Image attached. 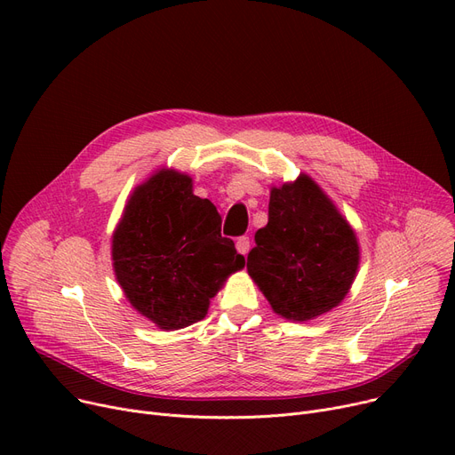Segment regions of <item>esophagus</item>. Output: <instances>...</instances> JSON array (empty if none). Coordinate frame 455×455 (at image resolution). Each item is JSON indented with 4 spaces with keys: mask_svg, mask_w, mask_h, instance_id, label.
<instances>
[{
    "mask_svg": "<svg viewBox=\"0 0 455 455\" xmlns=\"http://www.w3.org/2000/svg\"><path fill=\"white\" fill-rule=\"evenodd\" d=\"M235 249H237V252L240 254H247L249 252V249H251V240L247 235H242V237H237V242H235Z\"/></svg>",
    "mask_w": 455,
    "mask_h": 455,
    "instance_id": "esophagus-1",
    "label": "esophagus"
}]
</instances>
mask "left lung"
<instances>
[{"label": "left lung", "instance_id": "1", "mask_svg": "<svg viewBox=\"0 0 455 455\" xmlns=\"http://www.w3.org/2000/svg\"><path fill=\"white\" fill-rule=\"evenodd\" d=\"M254 240L247 271L280 317L315 319L347 297L360 247L336 204L307 175L271 189L269 221Z\"/></svg>", "mask_w": 455, "mask_h": 455}]
</instances>
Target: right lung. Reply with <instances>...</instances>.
<instances>
[{
	"mask_svg": "<svg viewBox=\"0 0 455 455\" xmlns=\"http://www.w3.org/2000/svg\"><path fill=\"white\" fill-rule=\"evenodd\" d=\"M114 273L138 314L162 330L204 319L223 282L245 267L221 215L191 179L160 170L140 184L112 235Z\"/></svg>",
	"mask_w": 455,
	"mask_h": 455,
	"instance_id": "add662e5",
	"label": "right lung"
}]
</instances>
